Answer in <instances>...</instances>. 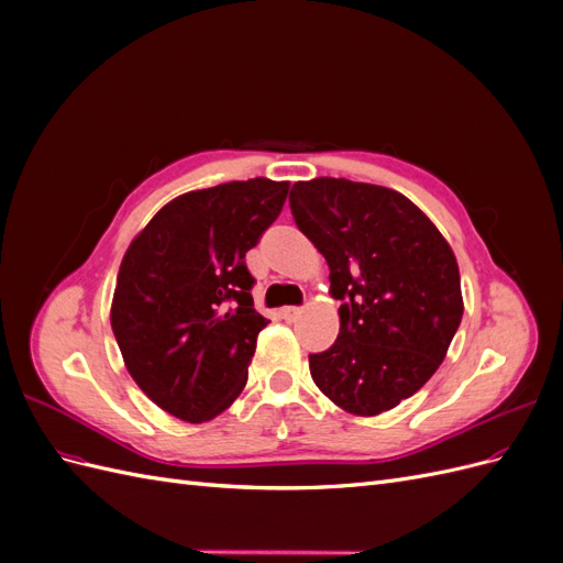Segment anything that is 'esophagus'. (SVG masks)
Wrapping results in <instances>:
<instances>
[{"label": "esophagus", "mask_w": 563, "mask_h": 563, "mask_svg": "<svg viewBox=\"0 0 563 563\" xmlns=\"http://www.w3.org/2000/svg\"><path fill=\"white\" fill-rule=\"evenodd\" d=\"M300 312H302L300 308H294V305H288V308H282L279 314H282L286 321H294V319L300 317Z\"/></svg>", "instance_id": "34e87169"}]
</instances>
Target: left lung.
<instances>
[{
    "instance_id": "obj_1",
    "label": "left lung",
    "mask_w": 563,
    "mask_h": 563,
    "mask_svg": "<svg viewBox=\"0 0 563 563\" xmlns=\"http://www.w3.org/2000/svg\"><path fill=\"white\" fill-rule=\"evenodd\" d=\"M298 230L327 258L335 343L310 354L317 387L352 416H378L428 383L463 319L449 242L411 199L345 178L294 185Z\"/></svg>"
}]
</instances>
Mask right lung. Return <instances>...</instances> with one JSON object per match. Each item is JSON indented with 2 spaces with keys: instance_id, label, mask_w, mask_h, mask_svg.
Instances as JSON below:
<instances>
[{
  "instance_id": "obj_1",
  "label": "right lung",
  "mask_w": 563,
  "mask_h": 563,
  "mask_svg": "<svg viewBox=\"0 0 563 563\" xmlns=\"http://www.w3.org/2000/svg\"><path fill=\"white\" fill-rule=\"evenodd\" d=\"M288 183L232 180L185 192L135 234L110 323L126 371L166 413L207 422L242 395L255 340L246 251L275 223Z\"/></svg>"
}]
</instances>
